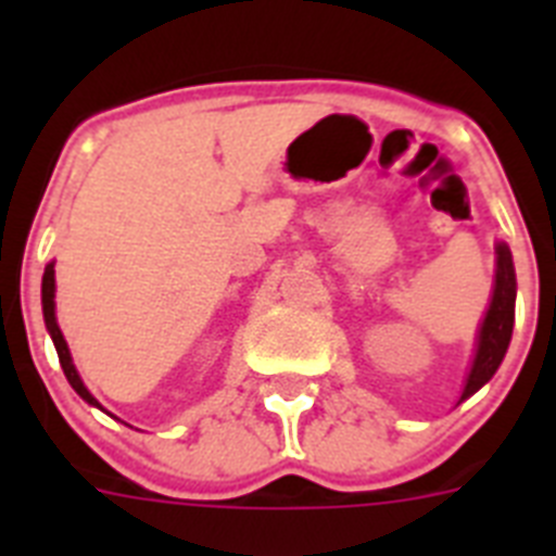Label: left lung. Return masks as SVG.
I'll use <instances>...</instances> for the list:
<instances>
[{
  "instance_id": "obj_1",
  "label": "left lung",
  "mask_w": 556,
  "mask_h": 556,
  "mask_svg": "<svg viewBox=\"0 0 556 556\" xmlns=\"http://www.w3.org/2000/svg\"><path fill=\"white\" fill-rule=\"evenodd\" d=\"M513 323H515V267L513 253L504 242L495 244V287L493 301H490L484 323L479 328V342H476V356L470 365L468 381L462 390L459 401L473 395L476 390L488 384L495 376L498 365L504 362V353L513 339Z\"/></svg>"
}]
</instances>
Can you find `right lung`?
<instances>
[{
	"label": "right lung",
	"mask_w": 556,
	"mask_h": 556,
	"mask_svg": "<svg viewBox=\"0 0 556 556\" xmlns=\"http://www.w3.org/2000/svg\"><path fill=\"white\" fill-rule=\"evenodd\" d=\"M41 306H43V323H47V331H49V337H52V342H55L58 358H61V367H63V372H66L68 384H72V390H75L77 395L86 401V404L100 406V404H97V397L86 390L83 378L77 376L75 362H72V353H68L66 339H63L61 328H58V317H55V264H47V269H43ZM100 409H102V406H100Z\"/></svg>",
	"instance_id": "add662e5"
}]
</instances>
